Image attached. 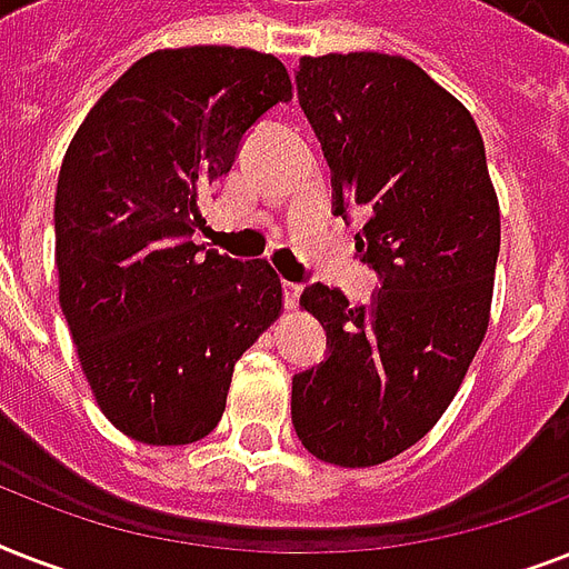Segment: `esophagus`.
<instances>
[{
  "instance_id": "esophagus-1",
  "label": "esophagus",
  "mask_w": 569,
  "mask_h": 569,
  "mask_svg": "<svg viewBox=\"0 0 569 569\" xmlns=\"http://www.w3.org/2000/svg\"><path fill=\"white\" fill-rule=\"evenodd\" d=\"M301 298V286L292 283V280H283V303L286 307H295Z\"/></svg>"
}]
</instances>
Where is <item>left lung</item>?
<instances>
[{
	"instance_id": "left-lung-1",
	"label": "left lung",
	"mask_w": 569,
	"mask_h": 569,
	"mask_svg": "<svg viewBox=\"0 0 569 569\" xmlns=\"http://www.w3.org/2000/svg\"><path fill=\"white\" fill-rule=\"evenodd\" d=\"M295 84L380 286L366 303L303 289L328 355L292 378V425L319 460L375 467L431 431L485 339L499 203L472 114L413 61L301 58Z\"/></svg>"
}]
</instances>
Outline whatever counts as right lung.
<instances>
[{
  "instance_id": "1",
  "label": "right lung",
  "mask_w": 569,
  "mask_h": 569,
  "mask_svg": "<svg viewBox=\"0 0 569 569\" xmlns=\"http://www.w3.org/2000/svg\"><path fill=\"white\" fill-rule=\"evenodd\" d=\"M292 82L274 56L162 49L102 93L56 191L58 301L109 422L147 446L203 440L232 366L283 307L266 259L194 244L200 203Z\"/></svg>"
}]
</instances>
